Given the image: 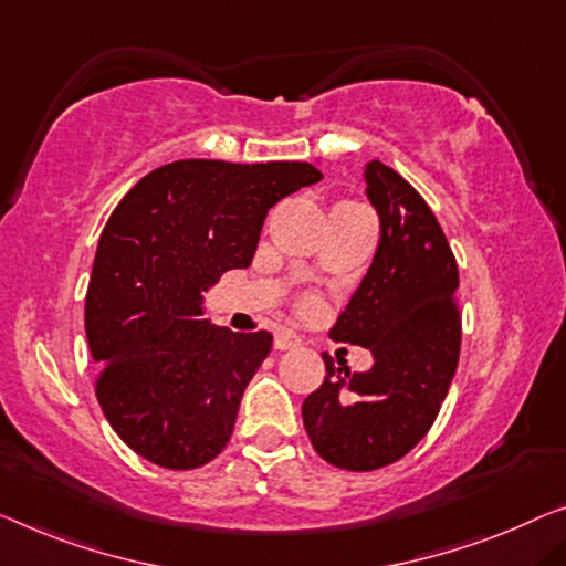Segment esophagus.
I'll use <instances>...</instances> for the list:
<instances>
[{"label": "esophagus", "mask_w": 566, "mask_h": 566, "mask_svg": "<svg viewBox=\"0 0 566 566\" xmlns=\"http://www.w3.org/2000/svg\"><path fill=\"white\" fill-rule=\"evenodd\" d=\"M300 345V335H294L292 331H280L274 335V348L276 350H292Z\"/></svg>", "instance_id": "obj_1"}]
</instances>
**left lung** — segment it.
<instances>
[{
  "instance_id": "1",
  "label": "left lung",
  "mask_w": 566,
  "mask_h": 566,
  "mask_svg": "<svg viewBox=\"0 0 566 566\" xmlns=\"http://www.w3.org/2000/svg\"><path fill=\"white\" fill-rule=\"evenodd\" d=\"M381 241L331 335L364 345V374L325 360V381L302 403L319 458L343 470L401 460L434 424L460 358L458 261L424 198L389 165H366Z\"/></svg>"
}]
</instances>
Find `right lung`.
<instances>
[{"label":"right lung","mask_w":566,"mask_h":566,"mask_svg":"<svg viewBox=\"0 0 566 566\" xmlns=\"http://www.w3.org/2000/svg\"><path fill=\"white\" fill-rule=\"evenodd\" d=\"M323 180L307 163L177 159L126 192L86 292L96 396L114 432L159 468L192 470L229 444L272 333L202 319V292L254 259L269 208Z\"/></svg>","instance_id":"1"}]
</instances>
